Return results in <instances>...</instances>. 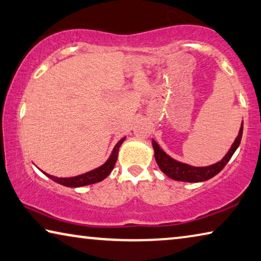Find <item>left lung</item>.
Wrapping results in <instances>:
<instances>
[{"label":"left lung","instance_id":"obj_1","mask_svg":"<svg viewBox=\"0 0 261 261\" xmlns=\"http://www.w3.org/2000/svg\"><path fill=\"white\" fill-rule=\"evenodd\" d=\"M242 136H243V122H242V126H240L238 136L236 138L234 142L232 143V146L230 149H228L226 155L217 163L211 164V166H207V167H192L190 164L176 161V160H174L172 158H170L169 155L166 154V151L159 146L155 140H151V142H153L156 163H158L159 168L162 170L163 174H166L168 177L171 179H175V181L196 183V182L207 181V179L212 178L214 176L217 175L218 172L223 170V168L226 166V163L230 161L232 155L234 154V151L237 150V148L239 147L240 141H242Z\"/></svg>","mask_w":261,"mask_h":261}]
</instances>
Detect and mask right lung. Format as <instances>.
<instances>
[{"mask_svg": "<svg viewBox=\"0 0 261 261\" xmlns=\"http://www.w3.org/2000/svg\"><path fill=\"white\" fill-rule=\"evenodd\" d=\"M125 138H122L120 141L115 144V147L112 150V154L110 155L107 161L100 166L99 168H95V169L91 170L89 172H85V174L74 176V177H56V176H52L49 174H45L47 177L51 178L52 181H55L56 183L62 184V186L65 187H70V188H78V187H84V186H89V184H94L98 183L102 179H105L108 175L111 174V171L113 170V168L115 166V162L118 160V153H119V148L121 146L122 142L125 141Z\"/></svg>", "mask_w": 261, "mask_h": 261, "instance_id": "obj_1", "label": "right lung"}]
</instances>
